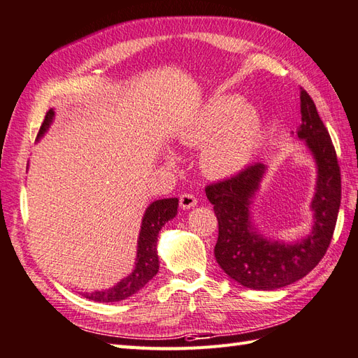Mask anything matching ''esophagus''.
<instances>
[{"label":"esophagus","mask_w":358,"mask_h":358,"mask_svg":"<svg viewBox=\"0 0 358 358\" xmlns=\"http://www.w3.org/2000/svg\"><path fill=\"white\" fill-rule=\"evenodd\" d=\"M196 206V198L192 194H181L180 195V207L181 209H192Z\"/></svg>","instance_id":"1"}]
</instances>
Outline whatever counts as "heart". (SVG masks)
Instances as JSON below:
<instances>
[{
	"label": "heart",
	"mask_w": 358,
	"mask_h": 358,
	"mask_svg": "<svg viewBox=\"0 0 358 358\" xmlns=\"http://www.w3.org/2000/svg\"><path fill=\"white\" fill-rule=\"evenodd\" d=\"M262 137L257 108L234 96H218L206 102L180 132L186 146H202L201 168L209 177L227 178L252 160Z\"/></svg>",
	"instance_id": "b5f03b06"
}]
</instances>
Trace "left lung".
Instances as JSON below:
<instances>
[{
  "label": "left lung",
  "mask_w": 358,
  "mask_h": 358,
  "mask_svg": "<svg viewBox=\"0 0 358 358\" xmlns=\"http://www.w3.org/2000/svg\"><path fill=\"white\" fill-rule=\"evenodd\" d=\"M302 124L297 131L317 163V186L311 203L313 231L296 244L270 243L252 229L250 199L265 172L255 163L229 177L206 186L207 199L218 220L215 257L220 267L238 284L252 289H276L306 276L325 256L334 234L342 180L337 154L311 96L301 87Z\"/></svg>",
  "instance_id": "left-lung-1"
}]
</instances>
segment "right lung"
<instances>
[{"mask_svg":"<svg viewBox=\"0 0 358 358\" xmlns=\"http://www.w3.org/2000/svg\"><path fill=\"white\" fill-rule=\"evenodd\" d=\"M53 110H48L43 124H41L38 137H41L53 120ZM178 198H163L154 201L148 207L141 222V230L138 236V250L136 270L128 278H124L117 285H114L105 292L87 293L85 297L94 302H119L143 288L159 271V256H157V236L166 222L177 215Z\"/></svg>","mask_w":358,"mask_h":358,"instance_id":"add662e5","label":"right lung"}]
</instances>
